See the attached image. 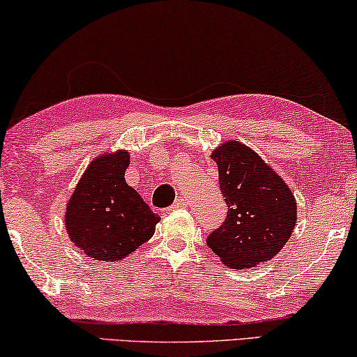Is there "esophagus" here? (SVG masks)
Here are the masks:
<instances>
[{"label": "esophagus", "instance_id": "1", "mask_svg": "<svg viewBox=\"0 0 357 357\" xmlns=\"http://www.w3.org/2000/svg\"><path fill=\"white\" fill-rule=\"evenodd\" d=\"M187 204H188L187 199H185L183 197H180V198L175 199L174 204H172V206H170V208H172V209H178V208H185V206H187Z\"/></svg>", "mask_w": 357, "mask_h": 357}]
</instances>
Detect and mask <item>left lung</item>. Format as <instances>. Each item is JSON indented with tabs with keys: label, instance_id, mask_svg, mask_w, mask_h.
I'll return each instance as SVG.
<instances>
[{
	"label": "left lung",
	"instance_id": "8db88e82",
	"mask_svg": "<svg viewBox=\"0 0 357 357\" xmlns=\"http://www.w3.org/2000/svg\"><path fill=\"white\" fill-rule=\"evenodd\" d=\"M211 158L227 216L206 245L234 270L268 261L296 227V199L280 175L245 144L224 143Z\"/></svg>",
	"mask_w": 357,
	"mask_h": 357
}]
</instances>
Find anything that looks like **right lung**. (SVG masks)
Here are the masks:
<instances>
[{"label":"right lung","mask_w":357,"mask_h":357,"mask_svg":"<svg viewBox=\"0 0 357 357\" xmlns=\"http://www.w3.org/2000/svg\"><path fill=\"white\" fill-rule=\"evenodd\" d=\"M128 153L92 160L66 206V231L87 257L121 260L154 234L159 222L139 193L125 180Z\"/></svg>","instance_id":"right-lung-1"}]
</instances>
